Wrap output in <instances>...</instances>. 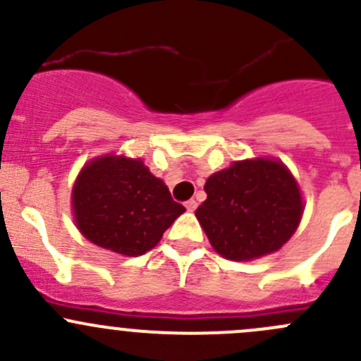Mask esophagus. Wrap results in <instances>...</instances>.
I'll list each match as a JSON object with an SVG mask.
<instances>
[{"label":"esophagus","mask_w":361,"mask_h":361,"mask_svg":"<svg viewBox=\"0 0 361 361\" xmlns=\"http://www.w3.org/2000/svg\"><path fill=\"white\" fill-rule=\"evenodd\" d=\"M185 207H187V211H195V207H197V202H195L194 199H190V201L185 202Z\"/></svg>","instance_id":"34e87169"}]
</instances>
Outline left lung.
I'll return each mask as SVG.
<instances>
[{
	"mask_svg": "<svg viewBox=\"0 0 361 361\" xmlns=\"http://www.w3.org/2000/svg\"><path fill=\"white\" fill-rule=\"evenodd\" d=\"M195 209L211 246L228 260L274 253L300 224V188L279 160H239L211 174Z\"/></svg>",
	"mask_w": 361,
	"mask_h": 361,
	"instance_id": "1",
	"label": "left lung"
}]
</instances>
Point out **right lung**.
<instances>
[{"mask_svg": "<svg viewBox=\"0 0 361 361\" xmlns=\"http://www.w3.org/2000/svg\"><path fill=\"white\" fill-rule=\"evenodd\" d=\"M71 204L76 227L90 243L127 257L155 248L185 211L143 160L115 155L83 166Z\"/></svg>", "mask_w": 361, "mask_h": 361, "instance_id": "1", "label": "right lung"}]
</instances>
